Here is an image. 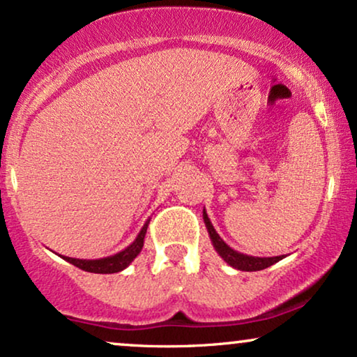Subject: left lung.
<instances>
[{
    "instance_id": "left-lung-1",
    "label": "left lung",
    "mask_w": 357,
    "mask_h": 357,
    "mask_svg": "<svg viewBox=\"0 0 357 357\" xmlns=\"http://www.w3.org/2000/svg\"><path fill=\"white\" fill-rule=\"evenodd\" d=\"M204 223H206L207 227V231H208V236H211V241L213 245V248L218 255H220V258L225 261L227 264H230L231 268L235 269H240V271H261V269H266L269 268V266H273L274 263H278V261H281L282 258H286V256L281 255V256H271V258H259V256H250V255H243V253H238V251H235L234 248H230L225 241L220 238V235L217 234L215 228H213L211 218H208L206 208H204Z\"/></svg>"
}]
</instances>
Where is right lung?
<instances>
[{"instance_id":"add662e5","label":"right lung","mask_w":357,"mask_h":357,"mask_svg":"<svg viewBox=\"0 0 357 357\" xmlns=\"http://www.w3.org/2000/svg\"><path fill=\"white\" fill-rule=\"evenodd\" d=\"M150 220L145 222V225L142 227V230L137 235V238L132 241V243L127 246L126 250L119 251V253L112 255V256H106V258H99V259H78V258H68V256H61L65 261H68L70 264L76 266V268L88 271V273H94V274H112V273H119V271H123L129 266L132 261H134L139 253L144 248V240H145V234L146 228H149Z\"/></svg>"}]
</instances>
